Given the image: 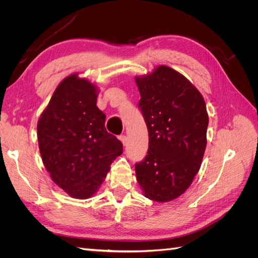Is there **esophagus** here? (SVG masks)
<instances>
[{
	"instance_id": "34e87169",
	"label": "esophagus",
	"mask_w": 258,
	"mask_h": 258,
	"mask_svg": "<svg viewBox=\"0 0 258 258\" xmlns=\"http://www.w3.org/2000/svg\"><path fill=\"white\" fill-rule=\"evenodd\" d=\"M119 140L121 141V143H122V145H123V146H126V145H127L128 138H127L126 136H120V137H119Z\"/></svg>"
}]
</instances>
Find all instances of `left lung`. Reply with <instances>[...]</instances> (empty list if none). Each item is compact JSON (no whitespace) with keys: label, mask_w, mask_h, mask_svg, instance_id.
Returning a JSON list of instances; mask_svg holds the SVG:
<instances>
[{"label":"left lung","mask_w":258,"mask_h":258,"mask_svg":"<svg viewBox=\"0 0 258 258\" xmlns=\"http://www.w3.org/2000/svg\"><path fill=\"white\" fill-rule=\"evenodd\" d=\"M139 107L148 130V151L136 165L144 196L168 202L186 191L198 173L207 146L209 116L199 90L167 66L136 76Z\"/></svg>","instance_id":"left-lung-1"}]
</instances>
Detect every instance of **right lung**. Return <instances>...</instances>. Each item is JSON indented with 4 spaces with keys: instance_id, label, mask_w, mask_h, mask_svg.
Returning <instances> with one entry per match:
<instances>
[{
    "instance_id": "right-lung-1",
    "label": "right lung",
    "mask_w": 258,
    "mask_h": 258,
    "mask_svg": "<svg viewBox=\"0 0 258 258\" xmlns=\"http://www.w3.org/2000/svg\"><path fill=\"white\" fill-rule=\"evenodd\" d=\"M98 88L79 74L62 81L37 122L42 160L54 184L76 199L95 195L122 144L105 129Z\"/></svg>"
}]
</instances>
